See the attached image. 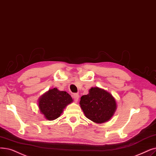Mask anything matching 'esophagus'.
Here are the masks:
<instances>
[{
    "label": "esophagus",
    "instance_id": "obj_1",
    "mask_svg": "<svg viewBox=\"0 0 156 156\" xmlns=\"http://www.w3.org/2000/svg\"><path fill=\"white\" fill-rule=\"evenodd\" d=\"M73 98H74V101H78V99H79V95L78 94H73Z\"/></svg>",
    "mask_w": 156,
    "mask_h": 156
}]
</instances>
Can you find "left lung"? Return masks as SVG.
<instances>
[{
  "mask_svg": "<svg viewBox=\"0 0 156 156\" xmlns=\"http://www.w3.org/2000/svg\"><path fill=\"white\" fill-rule=\"evenodd\" d=\"M80 105L85 117L96 123L109 120L116 110L117 104L112 94L98 87H92L81 97Z\"/></svg>",
  "mask_w": 156,
  "mask_h": 156,
  "instance_id": "8db88e82",
  "label": "left lung"
}]
</instances>
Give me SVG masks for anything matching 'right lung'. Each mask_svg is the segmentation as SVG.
Returning <instances> with one entry per match:
<instances>
[{
	"instance_id": "add662e5",
	"label": "right lung",
	"mask_w": 156,
	"mask_h": 156,
	"mask_svg": "<svg viewBox=\"0 0 156 156\" xmlns=\"http://www.w3.org/2000/svg\"><path fill=\"white\" fill-rule=\"evenodd\" d=\"M72 101L73 99L68 93L54 88L39 98V110L47 120H53L59 117L64 108Z\"/></svg>"
}]
</instances>
